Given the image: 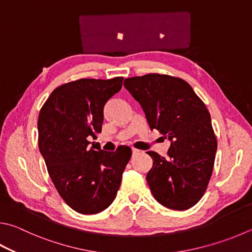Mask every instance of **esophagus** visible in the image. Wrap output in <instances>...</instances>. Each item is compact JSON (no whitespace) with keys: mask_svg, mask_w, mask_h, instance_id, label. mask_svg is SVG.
I'll list each match as a JSON object with an SVG mask.
<instances>
[{"mask_svg":"<svg viewBox=\"0 0 252 252\" xmlns=\"http://www.w3.org/2000/svg\"><path fill=\"white\" fill-rule=\"evenodd\" d=\"M140 153H141V151H140V150L132 149V155H133V157H135V155H138V154H140Z\"/></svg>","mask_w":252,"mask_h":252,"instance_id":"esophagus-1","label":"esophagus"}]
</instances>
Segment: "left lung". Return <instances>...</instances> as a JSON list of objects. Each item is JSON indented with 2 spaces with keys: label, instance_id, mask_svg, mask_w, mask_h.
<instances>
[{
  "label": "left lung",
  "instance_id": "left-lung-1",
  "mask_svg": "<svg viewBox=\"0 0 252 252\" xmlns=\"http://www.w3.org/2000/svg\"><path fill=\"white\" fill-rule=\"evenodd\" d=\"M145 113L150 129L171 141L167 157L148 153L153 166L146 181L165 207L185 210L203 197L212 176L217 140L204 102L185 80L159 74L125 79Z\"/></svg>",
  "mask_w": 252,
  "mask_h": 252
}]
</instances>
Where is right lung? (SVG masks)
Returning a JSON list of instances; mask_svg holds the SVG:
<instances>
[{"mask_svg":"<svg viewBox=\"0 0 252 252\" xmlns=\"http://www.w3.org/2000/svg\"><path fill=\"white\" fill-rule=\"evenodd\" d=\"M122 77L109 80L79 79L59 86L40 109L39 152L55 187L77 213L102 212L116 198L132 151L89 148V136L101 132L104 104L121 90ZM94 142H93V144Z\"/></svg>","mask_w":252,"mask_h":252,"instance_id":"add662e5","label":"right lung"}]
</instances>
